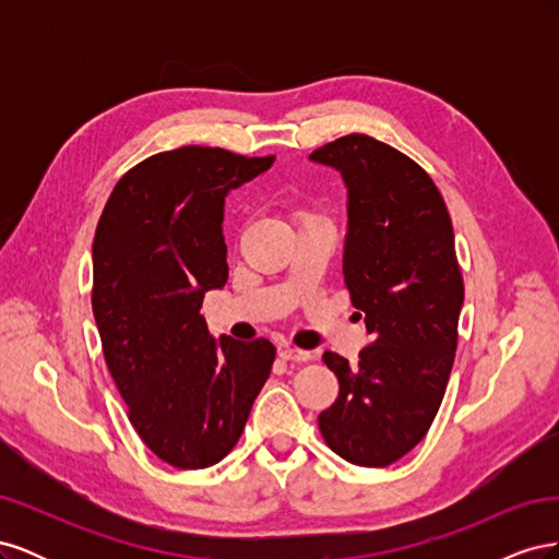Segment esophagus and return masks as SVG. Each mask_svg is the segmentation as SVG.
<instances>
[{"mask_svg":"<svg viewBox=\"0 0 559 559\" xmlns=\"http://www.w3.org/2000/svg\"><path fill=\"white\" fill-rule=\"evenodd\" d=\"M280 359H284V361H308L310 352L296 349V347H280Z\"/></svg>","mask_w":559,"mask_h":559,"instance_id":"34e87169","label":"esophagus"}]
</instances>
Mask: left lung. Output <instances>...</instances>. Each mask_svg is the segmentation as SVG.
<instances>
[{
  "label": "left lung",
  "mask_w": 559,
  "mask_h": 559,
  "mask_svg": "<svg viewBox=\"0 0 559 559\" xmlns=\"http://www.w3.org/2000/svg\"><path fill=\"white\" fill-rule=\"evenodd\" d=\"M347 189L343 275L370 345L349 364L324 352L341 392L319 415L326 445L357 466L408 454L441 408L464 282L445 202L421 167L368 134L317 148Z\"/></svg>",
  "instance_id": "obj_1"
}]
</instances>
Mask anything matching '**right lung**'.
Here are the masks:
<instances>
[{
	"label": "right lung",
	"instance_id": "right-lung-1",
	"mask_svg": "<svg viewBox=\"0 0 559 559\" xmlns=\"http://www.w3.org/2000/svg\"><path fill=\"white\" fill-rule=\"evenodd\" d=\"M267 158L181 146L116 183L93 240V314L109 373L146 448L207 468L238 443L275 361L265 337H212L200 314L228 282L224 207Z\"/></svg>",
	"mask_w": 559,
	"mask_h": 559
}]
</instances>
